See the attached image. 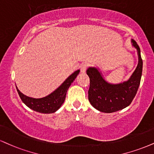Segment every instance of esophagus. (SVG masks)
<instances>
[{
	"label": "esophagus",
	"mask_w": 154,
	"mask_h": 154,
	"mask_svg": "<svg viewBox=\"0 0 154 154\" xmlns=\"http://www.w3.org/2000/svg\"><path fill=\"white\" fill-rule=\"evenodd\" d=\"M88 66H89L88 63H83V64H81V66H80V70H81V72H85V71H86V69H88Z\"/></svg>",
	"instance_id": "34e87169"
}]
</instances>
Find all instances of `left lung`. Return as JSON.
<instances>
[{
  "mask_svg": "<svg viewBox=\"0 0 154 154\" xmlns=\"http://www.w3.org/2000/svg\"><path fill=\"white\" fill-rule=\"evenodd\" d=\"M138 54V64L131 78L123 83L112 85L103 78L96 68L90 67L87 75L90 77L88 100L97 110L104 112H113L125 108L132 103L139 88L142 75L143 60L139 46L132 40Z\"/></svg>",
  "mask_w": 154,
  "mask_h": 154,
  "instance_id": "1",
  "label": "left lung"
}]
</instances>
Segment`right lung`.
Segmentation results:
<instances>
[{"label": "right lung", "mask_w": 154, "mask_h": 154, "mask_svg": "<svg viewBox=\"0 0 154 154\" xmlns=\"http://www.w3.org/2000/svg\"><path fill=\"white\" fill-rule=\"evenodd\" d=\"M79 72V70H77L72 74L55 91L43 98L36 99L27 97L19 91L17 87L16 89L21 100L29 108L41 113H53L56 112L64 103L68 88L77 77Z\"/></svg>", "instance_id": "1"}]
</instances>
